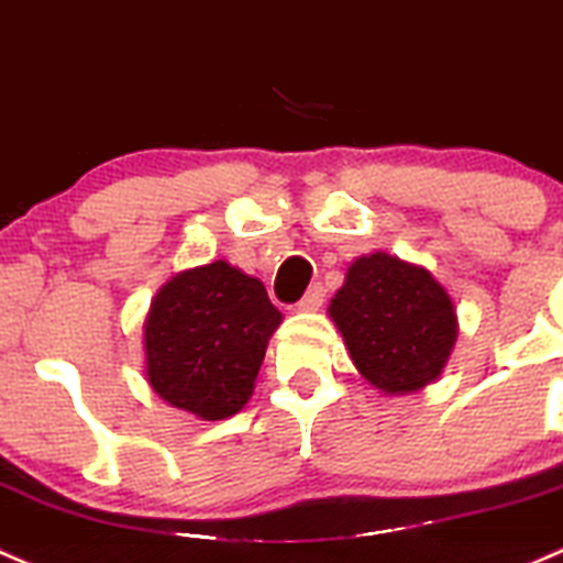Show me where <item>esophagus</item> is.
Listing matches in <instances>:
<instances>
[{
    "label": "esophagus",
    "instance_id": "obj_1",
    "mask_svg": "<svg viewBox=\"0 0 563 563\" xmlns=\"http://www.w3.org/2000/svg\"><path fill=\"white\" fill-rule=\"evenodd\" d=\"M323 297H327V291H323L321 283H316V286L307 288V294H305V297H301V301L297 305V310H301V312H316L318 307L323 305Z\"/></svg>",
    "mask_w": 563,
    "mask_h": 563
}]
</instances>
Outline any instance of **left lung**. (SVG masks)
<instances>
[{"mask_svg":"<svg viewBox=\"0 0 563 563\" xmlns=\"http://www.w3.org/2000/svg\"><path fill=\"white\" fill-rule=\"evenodd\" d=\"M329 318L358 375L386 396L434 383L459 336V316L445 286L426 266L383 251L347 266Z\"/></svg>","mask_w":563,"mask_h":563,"instance_id":"8db88e82","label":"left lung"}]
</instances>
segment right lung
Here are the masks:
<instances>
[{
    "label": "right lung",
    "mask_w": 563,
    "mask_h": 563,
    "mask_svg": "<svg viewBox=\"0 0 563 563\" xmlns=\"http://www.w3.org/2000/svg\"><path fill=\"white\" fill-rule=\"evenodd\" d=\"M283 316L258 277L229 262L177 272L151 301L145 377L167 405L202 421L240 412Z\"/></svg>",
    "instance_id": "obj_1"
}]
</instances>
